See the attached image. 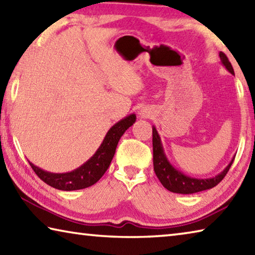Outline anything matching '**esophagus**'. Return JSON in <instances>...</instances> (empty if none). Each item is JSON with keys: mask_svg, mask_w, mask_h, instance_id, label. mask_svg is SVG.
<instances>
[{"mask_svg": "<svg viewBox=\"0 0 255 255\" xmlns=\"http://www.w3.org/2000/svg\"><path fill=\"white\" fill-rule=\"evenodd\" d=\"M141 114H144V111H140V115H141Z\"/></svg>", "mask_w": 255, "mask_h": 255, "instance_id": "esophagus-1", "label": "esophagus"}]
</instances>
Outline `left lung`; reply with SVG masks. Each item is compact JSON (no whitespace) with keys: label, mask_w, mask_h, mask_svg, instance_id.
Wrapping results in <instances>:
<instances>
[{"label":"left lung","mask_w":255,"mask_h":255,"mask_svg":"<svg viewBox=\"0 0 255 255\" xmlns=\"http://www.w3.org/2000/svg\"><path fill=\"white\" fill-rule=\"evenodd\" d=\"M219 58H221V63L226 70L234 75V70H233L232 64L228 60L227 56L224 53H219ZM235 156L232 158L230 164L224 169L221 173L217 175L211 176V178L207 179H200V178H193L184 174L182 171H180L172 165V163L167 158L165 152H164L161 137H159L158 132L155 126H153V164H154V171L155 174L161 181L163 187L169 190L171 192L174 193H181V195H191V193L200 192L204 190L211 189L217 185L221 181L225 178L228 170H230L231 165L234 162Z\"/></svg>","instance_id":"8db88e82"}]
</instances>
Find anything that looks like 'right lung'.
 <instances>
[{
    "instance_id": "right-lung-1",
    "label": "right lung",
    "mask_w": 255,
    "mask_h": 255,
    "mask_svg": "<svg viewBox=\"0 0 255 255\" xmlns=\"http://www.w3.org/2000/svg\"><path fill=\"white\" fill-rule=\"evenodd\" d=\"M136 122V115L131 114L127 117L116 123L103 138L101 145L88 161L82 164L77 169L65 173H53L40 169L29 161L30 166L36 172V174L50 187L63 190V191H73L88 187H91L106 173L117 148L118 141L125 131Z\"/></svg>"
}]
</instances>
